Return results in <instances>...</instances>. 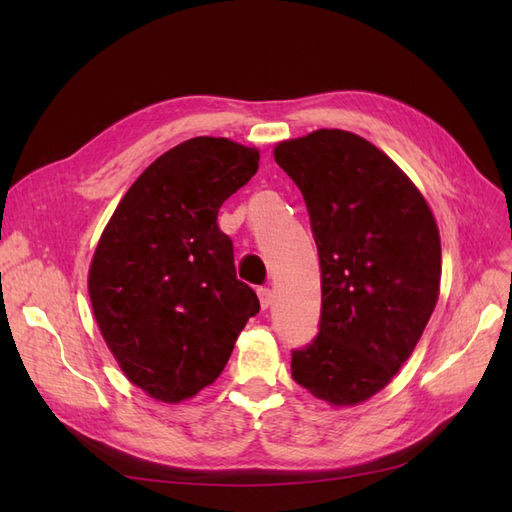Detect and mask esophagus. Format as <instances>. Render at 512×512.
Instances as JSON below:
<instances>
[{"label": "esophagus", "instance_id": "esophagus-1", "mask_svg": "<svg viewBox=\"0 0 512 512\" xmlns=\"http://www.w3.org/2000/svg\"><path fill=\"white\" fill-rule=\"evenodd\" d=\"M258 299H260V307L267 309L273 303L271 288H258Z\"/></svg>", "mask_w": 512, "mask_h": 512}]
</instances>
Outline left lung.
<instances>
[{
  "label": "left lung",
  "instance_id": "1",
  "mask_svg": "<svg viewBox=\"0 0 512 512\" xmlns=\"http://www.w3.org/2000/svg\"><path fill=\"white\" fill-rule=\"evenodd\" d=\"M301 190L320 258L314 344L292 378L333 408L380 393L421 339L440 297V230L425 196L384 151L346 130L273 147Z\"/></svg>",
  "mask_w": 512,
  "mask_h": 512
}]
</instances>
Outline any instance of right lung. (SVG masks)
<instances>
[{"label":"right lung","mask_w":512,"mask_h":512,"mask_svg":"<svg viewBox=\"0 0 512 512\" xmlns=\"http://www.w3.org/2000/svg\"><path fill=\"white\" fill-rule=\"evenodd\" d=\"M258 162L256 147L230 138L183 141L143 170L102 230L91 309L123 376L156 401L181 404L218 380L258 314L218 226L222 203Z\"/></svg>","instance_id":"right-lung-1"}]
</instances>
